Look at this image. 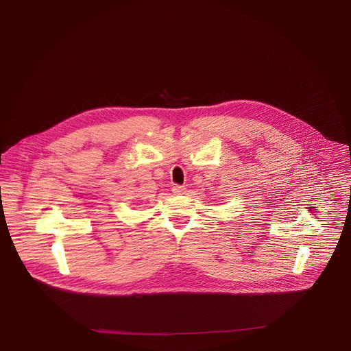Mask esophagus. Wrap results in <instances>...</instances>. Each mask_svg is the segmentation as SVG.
<instances>
[{"mask_svg":"<svg viewBox=\"0 0 351 351\" xmlns=\"http://www.w3.org/2000/svg\"><path fill=\"white\" fill-rule=\"evenodd\" d=\"M172 191H173L175 194H183V193L186 191V187H184V186H180V184H173Z\"/></svg>","mask_w":351,"mask_h":351,"instance_id":"esophagus-1","label":"esophagus"}]
</instances>
